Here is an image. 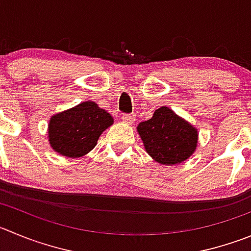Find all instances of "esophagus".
<instances>
[{
	"instance_id": "esophagus-1",
	"label": "esophagus",
	"mask_w": 251,
	"mask_h": 251,
	"mask_svg": "<svg viewBox=\"0 0 251 251\" xmlns=\"http://www.w3.org/2000/svg\"><path fill=\"white\" fill-rule=\"evenodd\" d=\"M123 121L125 124H128V125H131V124L135 123V120H136V118H135V115H130V114H125L123 115Z\"/></svg>"
}]
</instances>
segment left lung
<instances>
[{"instance_id":"8db88e82","label":"left lung","mask_w":251,"mask_h":251,"mask_svg":"<svg viewBox=\"0 0 251 251\" xmlns=\"http://www.w3.org/2000/svg\"><path fill=\"white\" fill-rule=\"evenodd\" d=\"M147 153L162 166H176L188 160L198 146V130L172 109L161 106L150 120L137 125Z\"/></svg>"}]
</instances>
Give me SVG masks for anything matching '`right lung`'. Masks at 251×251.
Here are the masks:
<instances>
[{"label":"right lung","mask_w":251,"mask_h":251,"mask_svg":"<svg viewBox=\"0 0 251 251\" xmlns=\"http://www.w3.org/2000/svg\"><path fill=\"white\" fill-rule=\"evenodd\" d=\"M112 124L111 115L97 102H80L51 116L48 124L49 145L65 157H81L97 146L100 135Z\"/></svg>","instance_id":"right-lung-1"}]
</instances>
